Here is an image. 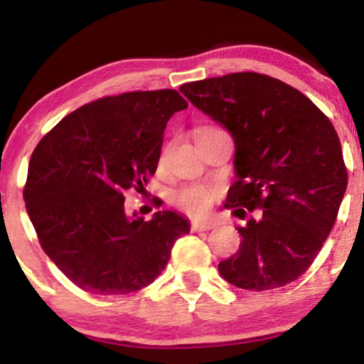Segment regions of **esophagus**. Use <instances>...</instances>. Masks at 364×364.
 I'll return each mask as SVG.
<instances>
[{
  "mask_svg": "<svg viewBox=\"0 0 364 364\" xmlns=\"http://www.w3.org/2000/svg\"><path fill=\"white\" fill-rule=\"evenodd\" d=\"M215 227V223L208 222V220H193L191 223L192 232H205V230H212Z\"/></svg>",
  "mask_w": 364,
  "mask_h": 364,
  "instance_id": "1",
  "label": "esophagus"
}]
</instances>
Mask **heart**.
Wrapping results in <instances>:
<instances>
[{
  "mask_svg": "<svg viewBox=\"0 0 364 364\" xmlns=\"http://www.w3.org/2000/svg\"><path fill=\"white\" fill-rule=\"evenodd\" d=\"M213 129H218L215 126H202L197 129L198 132L205 131H213ZM218 192L215 188L203 187V186H187L181 188L173 197L177 207H181L183 212L191 213V215H203V213L208 212V208L212 207V203L217 200Z\"/></svg>",
  "mask_w": 364,
  "mask_h": 364,
  "instance_id": "obj_1",
  "label": "heart"
}]
</instances>
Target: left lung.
<instances>
[{"mask_svg":"<svg viewBox=\"0 0 364 364\" xmlns=\"http://www.w3.org/2000/svg\"><path fill=\"white\" fill-rule=\"evenodd\" d=\"M235 141L237 181L227 205L245 227L218 263L228 283L265 291L301 277L335 225L348 186L330 119L298 89L267 74L232 73L181 86Z\"/></svg>","mask_w":364,"mask_h":364,"instance_id":"1","label":"left lung"}]
</instances>
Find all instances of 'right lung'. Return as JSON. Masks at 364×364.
<instances>
[{"label": "right lung", "mask_w": 364, "mask_h": 364, "mask_svg": "<svg viewBox=\"0 0 364 364\" xmlns=\"http://www.w3.org/2000/svg\"><path fill=\"white\" fill-rule=\"evenodd\" d=\"M188 106L176 89L106 96L61 119L31 154L23 197L46 255L94 295L151 285L177 238L191 230L176 212L129 218L124 193L156 173L164 131Z\"/></svg>", "instance_id": "right-lung-1"}]
</instances>
